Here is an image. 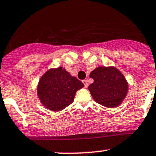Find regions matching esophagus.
<instances>
[{"label":"esophagus","mask_w":156,"mask_h":156,"mask_svg":"<svg viewBox=\"0 0 156 156\" xmlns=\"http://www.w3.org/2000/svg\"><path fill=\"white\" fill-rule=\"evenodd\" d=\"M82 82H83V84H84V87H87V86H88V83H87V80H83Z\"/></svg>","instance_id":"34e87169"}]
</instances>
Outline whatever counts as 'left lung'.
Wrapping results in <instances>:
<instances>
[{"mask_svg":"<svg viewBox=\"0 0 156 156\" xmlns=\"http://www.w3.org/2000/svg\"><path fill=\"white\" fill-rule=\"evenodd\" d=\"M90 78L94 79V83L90 84L88 90L99 104L114 108L126 97L128 84L122 72L115 67H98L90 72Z\"/></svg>","mask_w":156,"mask_h":156,"instance_id":"left-lung-1","label":"left lung"}]
</instances>
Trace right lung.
<instances>
[{"mask_svg":"<svg viewBox=\"0 0 156 156\" xmlns=\"http://www.w3.org/2000/svg\"><path fill=\"white\" fill-rule=\"evenodd\" d=\"M83 87L84 84L65 69H51L41 78L37 96L47 108L58 112L72 103L76 91Z\"/></svg>","mask_w":156,"mask_h":156,"instance_id":"right-lung-1","label":"right lung"}]
</instances>
